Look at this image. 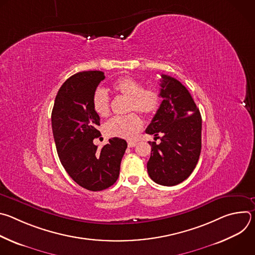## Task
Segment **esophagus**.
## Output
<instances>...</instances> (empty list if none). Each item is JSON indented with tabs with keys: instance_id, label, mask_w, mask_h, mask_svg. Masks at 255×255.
<instances>
[{
	"instance_id": "obj_1",
	"label": "esophagus",
	"mask_w": 255,
	"mask_h": 255,
	"mask_svg": "<svg viewBox=\"0 0 255 255\" xmlns=\"http://www.w3.org/2000/svg\"><path fill=\"white\" fill-rule=\"evenodd\" d=\"M136 142L135 141H129L128 142V147H134V146H136Z\"/></svg>"
}]
</instances>
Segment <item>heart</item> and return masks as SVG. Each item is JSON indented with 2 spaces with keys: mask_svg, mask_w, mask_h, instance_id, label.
Wrapping results in <instances>:
<instances>
[{
  "mask_svg": "<svg viewBox=\"0 0 255 255\" xmlns=\"http://www.w3.org/2000/svg\"><path fill=\"white\" fill-rule=\"evenodd\" d=\"M113 90L129 99L127 110L137 111L145 116L156 113L161 103V93L158 88L150 86L143 88L140 81L123 77L113 84ZM94 111L100 117H106L110 112V99L106 91L98 89L93 96ZM142 128V120L136 113L117 116L109 120L104 131L110 137L133 139Z\"/></svg>",
  "mask_w": 255,
  "mask_h": 255,
  "instance_id": "1",
  "label": "heart"
}]
</instances>
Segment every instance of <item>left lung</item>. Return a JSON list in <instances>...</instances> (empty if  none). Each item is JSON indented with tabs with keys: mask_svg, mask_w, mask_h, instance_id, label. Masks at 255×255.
Segmentation results:
<instances>
[{
	"mask_svg": "<svg viewBox=\"0 0 255 255\" xmlns=\"http://www.w3.org/2000/svg\"><path fill=\"white\" fill-rule=\"evenodd\" d=\"M162 102L145 130L160 138L151 145L147 171L156 184L171 187L187 179L195 169L202 147V117L191 94L180 82L161 75ZM163 136L159 137L158 135Z\"/></svg>",
	"mask_w": 255,
	"mask_h": 255,
	"instance_id": "8db88e82",
	"label": "left lung"
}]
</instances>
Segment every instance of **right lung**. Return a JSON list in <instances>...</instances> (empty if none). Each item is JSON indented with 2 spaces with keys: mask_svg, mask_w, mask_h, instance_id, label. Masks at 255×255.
<instances>
[{
  "mask_svg": "<svg viewBox=\"0 0 255 255\" xmlns=\"http://www.w3.org/2000/svg\"><path fill=\"white\" fill-rule=\"evenodd\" d=\"M105 79L100 70L82 71L60 87L51 114L52 132L60 162L76 183L98 192L113 186L118 179L127 142L109 139L101 149L94 144L100 136V117L94 111L93 96Z\"/></svg>",
  "mask_w": 255,
  "mask_h": 255,
  "instance_id": "1",
  "label": "right lung"
}]
</instances>
